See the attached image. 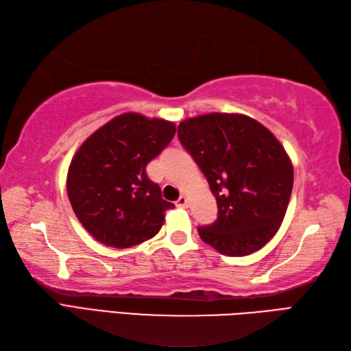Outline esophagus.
Listing matches in <instances>:
<instances>
[{
  "instance_id": "34e87169",
  "label": "esophagus",
  "mask_w": 351,
  "mask_h": 351,
  "mask_svg": "<svg viewBox=\"0 0 351 351\" xmlns=\"http://www.w3.org/2000/svg\"><path fill=\"white\" fill-rule=\"evenodd\" d=\"M188 204H189V201L184 195H182L180 198L176 201V206H178V207H188Z\"/></svg>"
}]
</instances>
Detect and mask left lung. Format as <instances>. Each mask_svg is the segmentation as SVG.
I'll return each mask as SVG.
<instances>
[{"instance_id": "8db88e82", "label": "left lung", "mask_w": 351, "mask_h": 351, "mask_svg": "<svg viewBox=\"0 0 351 351\" xmlns=\"http://www.w3.org/2000/svg\"><path fill=\"white\" fill-rule=\"evenodd\" d=\"M178 139L206 176L217 219L198 234L217 252L245 256L276 234L293 189V163L261 123L213 112L178 124Z\"/></svg>"}]
</instances>
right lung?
<instances>
[{
    "mask_svg": "<svg viewBox=\"0 0 351 351\" xmlns=\"http://www.w3.org/2000/svg\"><path fill=\"white\" fill-rule=\"evenodd\" d=\"M174 134L173 121L126 112L90 135L73 156L67 173L70 204L102 245L130 247L162 228L174 204L162 198L145 168Z\"/></svg>",
    "mask_w": 351,
    "mask_h": 351,
    "instance_id": "obj_1",
    "label": "right lung"
}]
</instances>
